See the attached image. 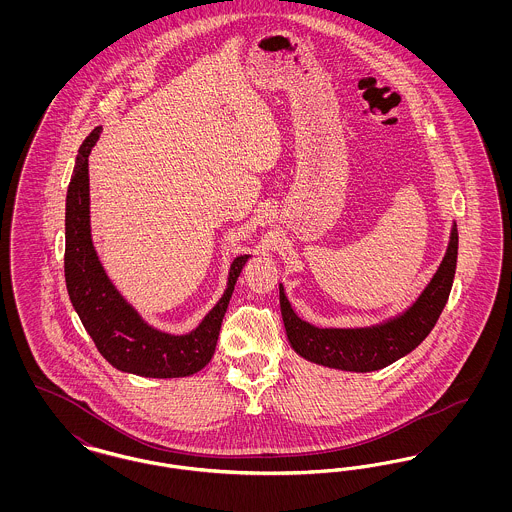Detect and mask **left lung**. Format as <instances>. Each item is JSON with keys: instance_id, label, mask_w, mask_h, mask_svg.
<instances>
[{"instance_id": "obj_1", "label": "left lung", "mask_w": 512, "mask_h": 512, "mask_svg": "<svg viewBox=\"0 0 512 512\" xmlns=\"http://www.w3.org/2000/svg\"><path fill=\"white\" fill-rule=\"evenodd\" d=\"M459 251L457 222L438 270L413 303L399 315L357 328H318L297 317L280 284V311L286 336L297 355L315 365L347 372H372L399 361L416 349L436 326L449 299Z\"/></svg>"}]
</instances>
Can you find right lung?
<instances>
[{
  "label": "right lung",
  "instance_id": "right-lung-1",
  "mask_svg": "<svg viewBox=\"0 0 512 512\" xmlns=\"http://www.w3.org/2000/svg\"><path fill=\"white\" fill-rule=\"evenodd\" d=\"M101 130L96 126L78 149L67 190L65 282L71 303L103 359L117 370L144 378L192 376L215 353L222 318L251 255H238L232 261L226 290L192 332L178 336L147 324L107 276L92 240L88 155Z\"/></svg>",
  "mask_w": 512,
  "mask_h": 512
}]
</instances>
